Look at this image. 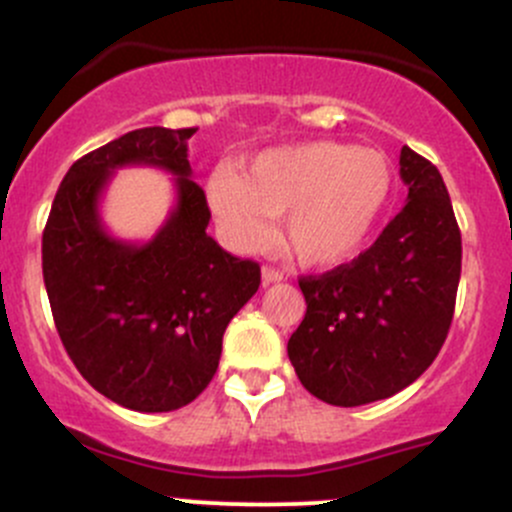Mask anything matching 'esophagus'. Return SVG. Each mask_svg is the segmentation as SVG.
<instances>
[{"mask_svg":"<svg viewBox=\"0 0 512 512\" xmlns=\"http://www.w3.org/2000/svg\"><path fill=\"white\" fill-rule=\"evenodd\" d=\"M261 276H263V283H266V285L280 283V280H285V273L278 271V268H273V266H263Z\"/></svg>","mask_w":512,"mask_h":512,"instance_id":"esophagus-1","label":"esophagus"}]
</instances>
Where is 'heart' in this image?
<instances>
[{
    "mask_svg": "<svg viewBox=\"0 0 512 512\" xmlns=\"http://www.w3.org/2000/svg\"><path fill=\"white\" fill-rule=\"evenodd\" d=\"M393 163L376 148L337 141L268 148L241 175L217 173L207 185L224 239L236 251H256L280 239L300 263L332 268L349 261L393 195Z\"/></svg>",
    "mask_w": 512,
    "mask_h": 512,
    "instance_id": "obj_1",
    "label": "heart"
}]
</instances>
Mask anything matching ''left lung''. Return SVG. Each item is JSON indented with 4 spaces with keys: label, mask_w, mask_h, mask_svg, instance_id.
I'll return each instance as SVG.
<instances>
[{
    "label": "left lung",
    "mask_w": 512,
    "mask_h": 512,
    "mask_svg": "<svg viewBox=\"0 0 512 512\" xmlns=\"http://www.w3.org/2000/svg\"><path fill=\"white\" fill-rule=\"evenodd\" d=\"M405 207L371 249L322 276L300 278L305 320L290 364L315 398L339 408L408 388L437 359L452 324L461 234L439 170L400 151Z\"/></svg>",
    "instance_id": "obj_1"
}]
</instances>
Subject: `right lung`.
<instances>
[{"instance_id": "add662e5", "label": "right lung", "mask_w": 512, "mask_h": 512, "mask_svg": "<svg viewBox=\"0 0 512 512\" xmlns=\"http://www.w3.org/2000/svg\"><path fill=\"white\" fill-rule=\"evenodd\" d=\"M197 129L129 131L75 161L43 229V283L65 351L92 388L129 410L170 412L210 386L227 324L261 285L207 234L210 207L192 180ZM175 174L176 207L146 245L109 235L99 217L114 169Z\"/></svg>"}]
</instances>
